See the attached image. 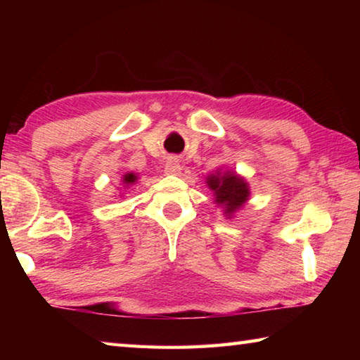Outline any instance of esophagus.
<instances>
[{
    "label": "esophagus",
    "instance_id": "1",
    "mask_svg": "<svg viewBox=\"0 0 360 360\" xmlns=\"http://www.w3.org/2000/svg\"><path fill=\"white\" fill-rule=\"evenodd\" d=\"M181 169H182V167H181V163L178 162V158L169 157L167 163H165V169H163V172H165V174H169V176H178V174H181Z\"/></svg>",
    "mask_w": 360,
    "mask_h": 360
}]
</instances>
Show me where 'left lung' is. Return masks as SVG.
I'll list each match as a JSON object with an SVG mask.
<instances>
[{"instance_id":"8db88e82","label":"left lung","mask_w":360,"mask_h":360,"mask_svg":"<svg viewBox=\"0 0 360 360\" xmlns=\"http://www.w3.org/2000/svg\"><path fill=\"white\" fill-rule=\"evenodd\" d=\"M206 186L214 195V202L217 206H222L224 216L227 219L233 217L243 206L248 203L251 197V188L248 181L235 172L221 168L216 169V173L208 174Z\"/></svg>"}]
</instances>
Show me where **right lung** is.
I'll use <instances>...</instances> for the list:
<instances>
[{
	"mask_svg": "<svg viewBox=\"0 0 360 360\" xmlns=\"http://www.w3.org/2000/svg\"><path fill=\"white\" fill-rule=\"evenodd\" d=\"M136 181H138V174L129 172V173H125L124 176H122L120 182H122V186H124V188H129L130 186L135 184ZM120 197H122V193H120Z\"/></svg>",
	"mask_w": 360,
	"mask_h": 360,
	"instance_id": "add662e5",
	"label": "right lung"
}]
</instances>
